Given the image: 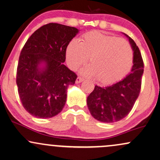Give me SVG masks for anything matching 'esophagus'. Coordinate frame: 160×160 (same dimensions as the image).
<instances>
[{
	"label": "esophagus",
	"instance_id": "esophagus-1",
	"mask_svg": "<svg viewBox=\"0 0 160 160\" xmlns=\"http://www.w3.org/2000/svg\"><path fill=\"white\" fill-rule=\"evenodd\" d=\"M82 81H83V78H80V77H78V78H77L75 82H76V84H78V83H80V82H82Z\"/></svg>",
	"mask_w": 160,
	"mask_h": 160
}]
</instances>
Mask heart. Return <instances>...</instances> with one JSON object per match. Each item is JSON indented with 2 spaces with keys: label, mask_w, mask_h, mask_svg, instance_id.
Segmentation results:
<instances>
[{
  "label": "heart",
  "mask_w": 160,
  "mask_h": 160,
  "mask_svg": "<svg viewBox=\"0 0 160 160\" xmlns=\"http://www.w3.org/2000/svg\"><path fill=\"white\" fill-rule=\"evenodd\" d=\"M88 57L90 65L82 70V74L96 77L105 85L126 76L134 62V52L126 40L97 31L86 33L80 42L73 40L66 48V62L73 70L84 64Z\"/></svg>",
  "instance_id": "obj_1"
}]
</instances>
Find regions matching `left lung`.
Segmentation results:
<instances>
[{
    "label": "left lung",
    "instance_id": "8db88e82",
    "mask_svg": "<svg viewBox=\"0 0 160 160\" xmlns=\"http://www.w3.org/2000/svg\"><path fill=\"white\" fill-rule=\"evenodd\" d=\"M134 52L131 73L111 86H95L87 98V106L92 116L100 122L112 123L120 121L129 114L140 92L144 64L135 42L126 35Z\"/></svg>",
    "mask_w": 160,
    "mask_h": 160
}]
</instances>
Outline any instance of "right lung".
<instances>
[{"label":"right lung","instance_id":"right-lung-1","mask_svg":"<svg viewBox=\"0 0 160 160\" xmlns=\"http://www.w3.org/2000/svg\"><path fill=\"white\" fill-rule=\"evenodd\" d=\"M77 28L51 23L34 32L21 52L16 82L24 108L38 118L56 116L65 106L68 86L77 79L64 65Z\"/></svg>","mask_w":160,"mask_h":160}]
</instances>
